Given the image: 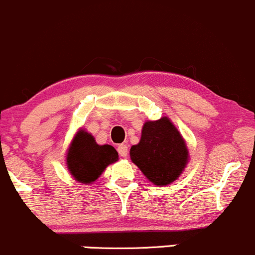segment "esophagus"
<instances>
[{"label": "esophagus", "instance_id": "obj_1", "mask_svg": "<svg viewBox=\"0 0 255 255\" xmlns=\"http://www.w3.org/2000/svg\"><path fill=\"white\" fill-rule=\"evenodd\" d=\"M117 150H118L120 156L128 155V145L127 144H119L118 148H117Z\"/></svg>", "mask_w": 255, "mask_h": 255}]
</instances>
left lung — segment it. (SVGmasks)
Instances as JSON below:
<instances>
[{"mask_svg": "<svg viewBox=\"0 0 255 255\" xmlns=\"http://www.w3.org/2000/svg\"><path fill=\"white\" fill-rule=\"evenodd\" d=\"M130 156L133 164L158 187L176 181L188 162L184 139L168 118L144 123L141 141L132 145Z\"/></svg>", "mask_w": 255, "mask_h": 255, "instance_id": "8db88e82", "label": "left lung"}]
</instances>
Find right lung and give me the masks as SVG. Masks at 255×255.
Returning a JSON list of instances; mask_svg holds the SVG:
<instances>
[{
    "instance_id": "add662e5",
    "label": "right lung",
    "mask_w": 255,
    "mask_h": 255,
    "mask_svg": "<svg viewBox=\"0 0 255 255\" xmlns=\"http://www.w3.org/2000/svg\"><path fill=\"white\" fill-rule=\"evenodd\" d=\"M118 160L112 145H100L90 133L81 130L73 138L67 153V167L78 182L96 181L108 165Z\"/></svg>"
}]
</instances>
